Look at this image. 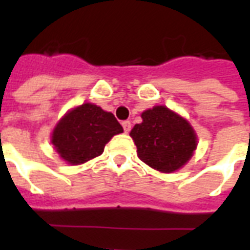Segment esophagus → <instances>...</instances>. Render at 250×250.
<instances>
[{
  "mask_svg": "<svg viewBox=\"0 0 250 250\" xmlns=\"http://www.w3.org/2000/svg\"><path fill=\"white\" fill-rule=\"evenodd\" d=\"M122 125H123V129H125V132L127 133V132H129V131H131V122L129 121H125L123 122V123H122Z\"/></svg>",
  "mask_w": 250,
  "mask_h": 250,
  "instance_id": "obj_1",
  "label": "esophagus"
}]
</instances>
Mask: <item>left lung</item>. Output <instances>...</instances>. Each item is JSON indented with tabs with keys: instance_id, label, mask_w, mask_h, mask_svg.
<instances>
[{
	"instance_id": "8db88e82",
	"label": "left lung",
	"mask_w": 250,
	"mask_h": 250,
	"mask_svg": "<svg viewBox=\"0 0 250 250\" xmlns=\"http://www.w3.org/2000/svg\"><path fill=\"white\" fill-rule=\"evenodd\" d=\"M141 118L143 122L129 132L137 157L160 172L180 170L192 158L198 144L189 122L164 105L145 110Z\"/></svg>"
}]
</instances>
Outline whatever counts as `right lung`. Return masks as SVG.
I'll list each match as a JSON object with an SVG mask.
<instances>
[{
	"label": "right lung",
	"mask_w": 250,
	"mask_h": 250,
	"mask_svg": "<svg viewBox=\"0 0 250 250\" xmlns=\"http://www.w3.org/2000/svg\"><path fill=\"white\" fill-rule=\"evenodd\" d=\"M123 132L113 114L85 102L72 107L53 128L50 143L68 165H83L101 156L111 137Z\"/></svg>",
	"instance_id": "obj_1"
}]
</instances>
